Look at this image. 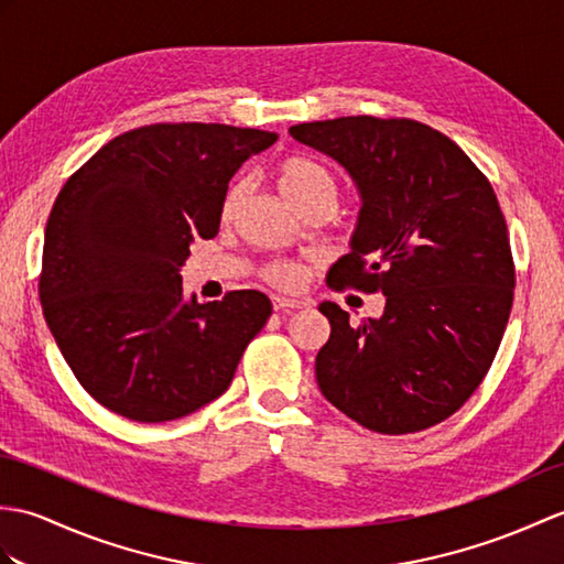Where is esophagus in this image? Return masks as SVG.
<instances>
[{
	"label": "esophagus",
	"instance_id": "1",
	"mask_svg": "<svg viewBox=\"0 0 564 564\" xmlns=\"http://www.w3.org/2000/svg\"><path fill=\"white\" fill-rule=\"evenodd\" d=\"M271 303H273V310H279V312L307 310L310 307V300H293V297H281V295H273Z\"/></svg>",
	"mask_w": 564,
	"mask_h": 564
}]
</instances>
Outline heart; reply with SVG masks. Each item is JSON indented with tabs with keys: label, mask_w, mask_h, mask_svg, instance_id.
Here are the masks:
<instances>
[{
	"label": "heart",
	"mask_w": 564,
	"mask_h": 564,
	"mask_svg": "<svg viewBox=\"0 0 564 564\" xmlns=\"http://www.w3.org/2000/svg\"><path fill=\"white\" fill-rule=\"evenodd\" d=\"M276 175H279V187L283 196L295 208H303L305 204L324 194L336 196V182L329 170L322 167L317 161L305 159V155H288V159L281 161ZM242 192H245L242 182H235V185L228 189L226 199H223V218H230L235 212H238ZM267 279L279 285H293L297 281V271L288 264H273L267 269Z\"/></svg>",
	"instance_id": "heart-1"
}]
</instances>
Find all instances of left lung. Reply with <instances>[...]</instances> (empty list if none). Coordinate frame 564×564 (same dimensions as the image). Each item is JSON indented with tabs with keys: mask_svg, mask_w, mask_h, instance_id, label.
Here are the masks:
<instances>
[{
	"mask_svg": "<svg viewBox=\"0 0 564 564\" xmlns=\"http://www.w3.org/2000/svg\"><path fill=\"white\" fill-rule=\"evenodd\" d=\"M341 165L360 194L350 252L329 285L382 293L379 319L319 312L332 336L314 360L324 399L382 435L442 423L474 394L514 300L507 223L474 161L415 120L358 115L291 127Z\"/></svg>",
	"mask_w": 564,
	"mask_h": 564,
	"instance_id": "8db88e82",
	"label": "left lung"
}]
</instances>
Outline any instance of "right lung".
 <instances>
[{
	"label": "right lung",
	"instance_id": "obj_1",
	"mask_svg": "<svg viewBox=\"0 0 564 564\" xmlns=\"http://www.w3.org/2000/svg\"><path fill=\"white\" fill-rule=\"evenodd\" d=\"M276 139L228 124L139 127L105 143L57 194L37 293L78 384L108 411L165 423L230 387L271 300H187L180 269L196 238L218 232L230 177Z\"/></svg>",
	"mask_w": 564,
	"mask_h": 564
}]
</instances>
